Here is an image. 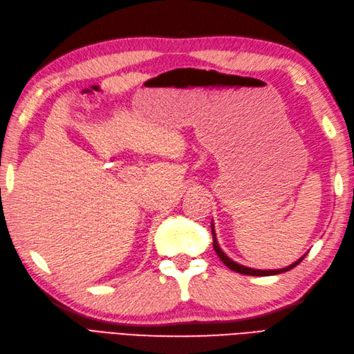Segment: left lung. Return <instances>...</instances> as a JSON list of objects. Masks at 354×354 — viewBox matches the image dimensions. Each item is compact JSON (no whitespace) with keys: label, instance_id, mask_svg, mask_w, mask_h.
I'll use <instances>...</instances> for the list:
<instances>
[{"label":"left lung","instance_id":"1","mask_svg":"<svg viewBox=\"0 0 354 354\" xmlns=\"http://www.w3.org/2000/svg\"><path fill=\"white\" fill-rule=\"evenodd\" d=\"M212 233H213V248H214L216 254L218 255V258L221 259V263H223L226 267H229L232 271H236V272L245 274V276H255V277L276 276V274H281V272H286V271H289V270L295 268V267L300 263V261H302V259L306 257V254H305V255L300 257L297 261H295V263L290 264L289 267H284V268H280V270H257V268H250V267H245V266H242V264H238L236 261H233V259L229 258L223 251H221V248H220V245H218V242H217L216 229H214L213 221H212Z\"/></svg>","mask_w":354,"mask_h":354}]
</instances>
